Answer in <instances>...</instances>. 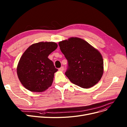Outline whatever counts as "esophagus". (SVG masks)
<instances>
[{
	"mask_svg": "<svg viewBox=\"0 0 127 127\" xmlns=\"http://www.w3.org/2000/svg\"><path fill=\"white\" fill-rule=\"evenodd\" d=\"M59 71H63V70H64V67H63V66H62V67L59 68Z\"/></svg>",
	"mask_w": 127,
	"mask_h": 127,
	"instance_id": "obj_1",
	"label": "esophagus"
}]
</instances>
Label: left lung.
<instances>
[{"label":"left lung","instance_id":"obj_1","mask_svg":"<svg viewBox=\"0 0 127 127\" xmlns=\"http://www.w3.org/2000/svg\"><path fill=\"white\" fill-rule=\"evenodd\" d=\"M59 45L68 62L65 74L72 83L88 89L99 82L103 73V61L97 49L78 37L60 42Z\"/></svg>","mask_w":127,"mask_h":127}]
</instances>
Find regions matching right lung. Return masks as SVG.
Returning a JSON list of instances; mask_svg holds the SVG:
<instances>
[{
  "mask_svg": "<svg viewBox=\"0 0 127 127\" xmlns=\"http://www.w3.org/2000/svg\"><path fill=\"white\" fill-rule=\"evenodd\" d=\"M57 47L55 42H39L32 44L24 52L17 65V74L26 89L42 92L51 85L58 69L48 57Z\"/></svg>",
  "mask_w": 127,
  "mask_h": 127,
  "instance_id": "obj_1",
  "label": "right lung"
}]
</instances>
